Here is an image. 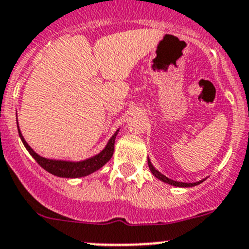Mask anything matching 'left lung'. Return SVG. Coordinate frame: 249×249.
Returning a JSON list of instances; mask_svg holds the SVG:
<instances>
[{
    "label": "left lung",
    "instance_id": "1",
    "mask_svg": "<svg viewBox=\"0 0 249 249\" xmlns=\"http://www.w3.org/2000/svg\"><path fill=\"white\" fill-rule=\"evenodd\" d=\"M148 166H149L150 172L153 173V175H154V177H156L157 179L161 180V181L166 182V184H170V185L179 186V188H190V186L199 185L200 182H202V181H204V180H205V179H204V180H200V181H197V182H180V181H175V180L169 179V178H166L165 175L161 174L160 172H158V170H157L156 168H154V166H153V164L150 163L149 159H148Z\"/></svg>",
    "mask_w": 249,
    "mask_h": 249
}]
</instances>
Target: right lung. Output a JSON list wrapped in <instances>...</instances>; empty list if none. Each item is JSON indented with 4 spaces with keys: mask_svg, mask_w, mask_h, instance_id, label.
<instances>
[{
    "mask_svg": "<svg viewBox=\"0 0 249 249\" xmlns=\"http://www.w3.org/2000/svg\"><path fill=\"white\" fill-rule=\"evenodd\" d=\"M18 124V122H17ZM18 127V126H17ZM18 133H19L20 140L23 142L24 147L28 150L29 154L36 159V161L42 166L43 169L47 170L50 174L55 175L60 178H81L91 174V173L96 172L100 168L105 165L109 159L112 158L113 150H115V140L118 133V129L116 133L111 137L105 149H102L97 156H93L91 158L85 159L81 161H68V160H55V159H47L44 157H40L36 154L33 149L28 145V143L24 141L23 136L20 133L19 127H18Z\"/></svg>",
    "mask_w": 249,
    "mask_h": 249,
    "instance_id": "add662e5",
    "label": "right lung"
}]
</instances>
